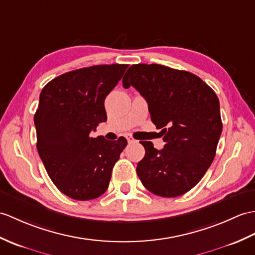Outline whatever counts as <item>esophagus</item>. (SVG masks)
<instances>
[{
  "instance_id": "esophagus-1",
  "label": "esophagus",
  "mask_w": 255,
  "mask_h": 255,
  "mask_svg": "<svg viewBox=\"0 0 255 255\" xmlns=\"http://www.w3.org/2000/svg\"><path fill=\"white\" fill-rule=\"evenodd\" d=\"M126 138H127L129 143H134V142H137V140H134V139L131 137V135H128V134H127Z\"/></svg>"
}]
</instances>
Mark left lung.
Returning a JSON list of instances; mask_svg holds the SVG:
<instances>
[{
	"instance_id": "obj_1",
	"label": "left lung",
	"mask_w": 255,
	"mask_h": 255,
	"mask_svg": "<svg viewBox=\"0 0 255 255\" xmlns=\"http://www.w3.org/2000/svg\"><path fill=\"white\" fill-rule=\"evenodd\" d=\"M123 86L140 92L164 134L162 150L141 141L145 155L137 174L142 185L164 198L191 190L211 166L223 130L216 93L198 76L158 64L130 66Z\"/></svg>"
}]
</instances>
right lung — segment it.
I'll return each instance as SVG.
<instances>
[{
    "instance_id": "right-lung-1",
    "label": "right lung",
    "mask_w": 255,
    "mask_h": 255,
    "mask_svg": "<svg viewBox=\"0 0 255 255\" xmlns=\"http://www.w3.org/2000/svg\"><path fill=\"white\" fill-rule=\"evenodd\" d=\"M126 64L96 65L65 73L40 93L34 114L37 149L58 190L74 200L97 199L108 190L115 163L127 145L90 135L108 120L104 100Z\"/></svg>"
}]
</instances>
